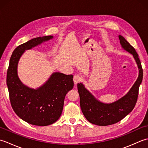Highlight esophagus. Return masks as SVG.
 I'll return each instance as SVG.
<instances>
[{"label": "esophagus", "mask_w": 148, "mask_h": 148, "mask_svg": "<svg viewBox=\"0 0 148 148\" xmlns=\"http://www.w3.org/2000/svg\"><path fill=\"white\" fill-rule=\"evenodd\" d=\"M73 80H74V82L75 84H77L78 83H79L80 81L82 80V77H81L79 75H75V76H74V78H73Z\"/></svg>", "instance_id": "esophagus-1"}]
</instances>
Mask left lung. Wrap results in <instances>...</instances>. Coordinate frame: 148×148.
I'll list each match as a JSON object with an SVG mask.
<instances>
[{
  "label": "left lung",
  "instance_id": "1",
  "mask_svg": "<svg viewBox=\"0 0 148 148\" xmlns=\"http://www.w3.org/2000/svg\"><path fill=\"white\" fill-rule=\"evenodd\" d=\"M118 37L121 47L133 55L139 69V76L129 92L116 101L106 103L97 100L82 83L77 84L80 106L84 117L91 123L99 126L116 123L132 111L136 104L139 88L143 81V71L136 49L123 37L120 35Z\"/></svg>",
  "mask_w": 148,
  "mask_h": 148
}]
</instances>
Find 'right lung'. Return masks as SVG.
<instances>
[{"mask_svg": "<svg viewBox=\"0 0 148 148\" xmlns=\"http://www.w3.org/2000/svg\"><path fill=\"white\" fill-rule=\"evenodd\" d=\"M53 37H36L18 46L12 52L7 72L6 82L12 109L21 119L37 126L51 125L60 117L66 94L73 88V76L56 72L42 86L32 89L19 79L18 64L25 50Z\"/></svg>", "mask_w": 148, "mask_h": 148, "instance_id": "add662e5", "label": "right lung"}]
</instances>
